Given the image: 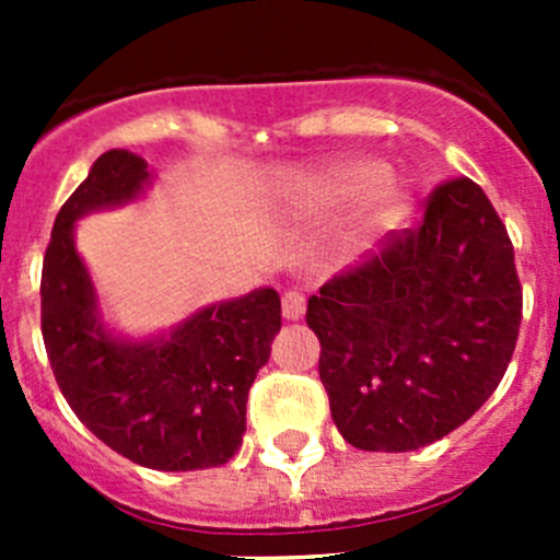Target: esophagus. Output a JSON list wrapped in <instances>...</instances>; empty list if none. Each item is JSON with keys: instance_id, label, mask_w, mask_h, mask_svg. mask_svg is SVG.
<instances>
[{"instance_id": "1", "label": "esophagus", "mask_w": 560, "mask_h": 560, "mask_svg": "<svg viewBox=\"0 0 560 560\" xmlns=\"http://www.w3.org/2000/svg\"><path fill=\"white\" fill-rule=\"evenodd\" d=\"M281 314L287 322H295L306 314V295L303 292H284L281 298Z\"/></svg>"}]
</instances>
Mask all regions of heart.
<instances>
[{
	"label": "heart",
	"mask_w": 560,
	"mask_h": 560,
	"mask_svg": "<svg viewBox=\"0 0 560 560\" xmlns=\"http://www.w3.org/2000/svg\"><path fill=\"white\" fill-rule=\"evenodd\" d=\"M385 173L382 162L365 156L332 162L295 180L290 186V200L306 217H332L360 202L343 235L347 246L360 252L404 230L415 213V197L406 180Z\"/></svg>",
	"instance_id": "obj_1"
}]
</instances>
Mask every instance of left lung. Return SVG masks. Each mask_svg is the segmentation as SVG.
<instances>
[{
  "label": "left lung",
  "mask_w": 560,
  "mask_h": 560,
  "mask_svg": "<svg viewBox=\"0 0 560 560\" xmlns=\"http://www.w3.org/2000/svg\"><path fill=\"white\" fill-rule=\"evenodd\" d=\"M521 319L515 248L488 195L471 178L436 186L420 228L308 298L338 433L369 453L439 442L504 380Z\"/></svg>",
  "instance_id": "obj_1"
}]
</instances>
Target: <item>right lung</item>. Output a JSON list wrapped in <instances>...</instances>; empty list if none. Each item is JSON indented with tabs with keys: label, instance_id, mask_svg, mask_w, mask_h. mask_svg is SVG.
Instances as JSON below:
<instances>
[{
	"label": "right lung",
	"instance_id": "1",
	"mask_svg": "<svg viewBox=\"0 0 560 560\" xmlns=\"http://www.w3.org/2000/svg\"><path fill=\"white\" fill-rule=\"evenodd\" d=\"M151 178L143 156L110 149L61 206L43 259V341L61 395L100 442L145 468L195 471L238 453L248 387L281 330V301L259 287L160 336H116L75 248V222L138 200Z\"/></svg>",
	"mask_w": 560,
	"mask_h": 560
}]
</instances>
